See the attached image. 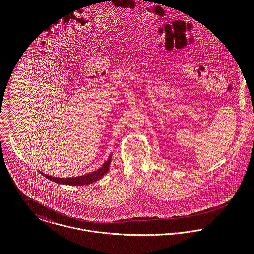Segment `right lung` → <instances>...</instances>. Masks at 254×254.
<instances>
[{"label": "right lung", "instance_id": "add662e5", "mask_svg": "<svg viewBox=\"0 0 254 254\" xmlns=\"http://www.w3.org/2000/svg\"><path fill=\"white\" fill-rule=\"evenodd\" d=\"M111 161V154L109 155V158L107 161L103 164L102 167H100L98 170L82 175V176H77V177H71V178H59V177H53L47 174H44L43 172H40L43 176H45L47 179L51 181L56 182L58 184H63V185H69V186H84V185H89L94 182L100 180L101 178L104 177L109 170V165Z\"/></svg>", "mask_w": 254, "mask_h": 254}]
</instances>
